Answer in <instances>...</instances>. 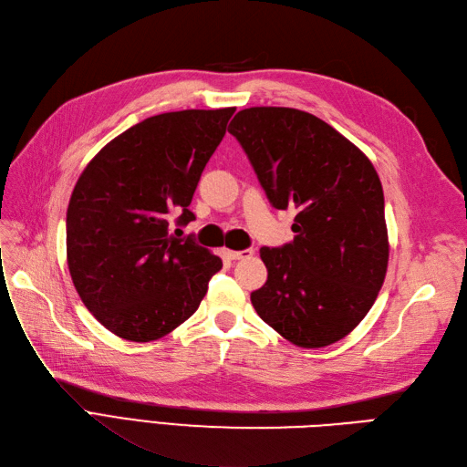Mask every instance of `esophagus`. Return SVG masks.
Returning a JSON list of instances; mask_svg holds the SVG:
<instances>
[{
    "instance_id": "1",
    "label": "esophagus",
    "mask_w": 467,
    "mask_h": 467,
    "mask_svg": "<svg viewBox=\"0 0 467 467\" xmlns=\"http://www.w3.org/2000/svg\"><path fill=\"white\" fill-rule=\"evenodd\" d=\"M223 254L227 255L229 260H243V258H250L254 250L252 248H246V250H227V248H224Z\"/></svg>"
}]
</instances>
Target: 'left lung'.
Listing matches in <instances>:
<instances>
[{"mask_svg": "<svg viewBox=\"0 0 467 467\" xmlns=\"http://www.w3.org/2000/svg\"><path fill=\"white\" fill-rule=\"evenodd\" d=\"M229 133L269 203L296 209L291 243L260 248L267 281L250 295L255 312L298 348L339 341L365 318L386 275L379 174L360 149L303 110H240Z\"/></svg>", "mask_w": 467, "mask_h": 467, "instance_id": "left-lung-1", "label": "left lung"}]
</instances>
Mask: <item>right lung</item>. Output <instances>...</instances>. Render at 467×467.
<instances>
[{
  "mask_svg": "<svg viewBox=\"0 0 467 467\" xmlns=\"http://www.w3.org/2000/svg\"><path fill=\"white\" fill-rule=\"evenodd\" d=\"M234 109L164 112L119 133L73 188L67 265L85 306L112 334L153 341L198 310L223 262L186 227L207 161Z\"/></svg>",
  "mask_w": 467,
  "mask_h": 467,
  "instance_id": "1",
  "label": "right lung"
}]
</instances>
